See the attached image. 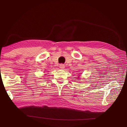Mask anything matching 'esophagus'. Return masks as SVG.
<instances>
[{"label": "esophagus", "mask_w": 127, "mask_h": 127, "mask_svg": "<svg viewBox=\"0 0 127 127\" xmlns=\"http://www.w3.org/2000/svg\"><path fill=\"white\" fill-rule=\"evenodd\" d=\"M59 67L60 69H63L65 67V66H64V65L63 64H60L59 65Z\"/></svg>", "instance_id": "esophagus-1"}]
</instances>
